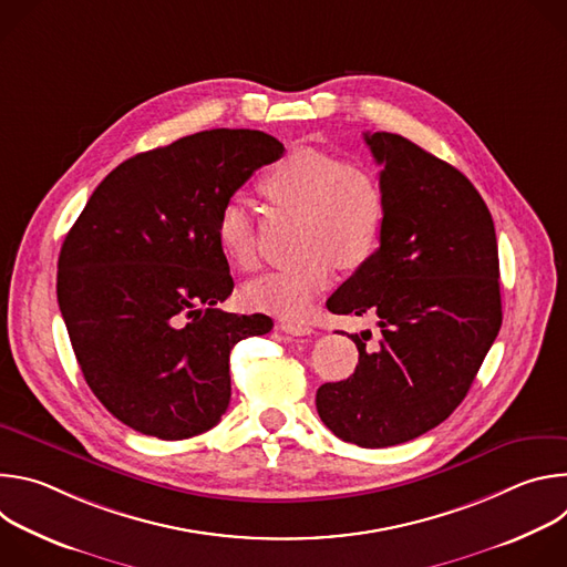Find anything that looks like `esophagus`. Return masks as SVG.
<instances>
[{"mask_svg": "<svg viewBox=\"0 0 567 567\" xmlns=\"http://www.w3.org/2000/svg\"><path fill=\"white\" fill-rule=\"evenodd\" d=\"M280 330L287 334H293V337H309L313 332L309 326H305V322H298V320H280Z\"/></svg>", "mask_w": 567, "mask_h": 567, "instance_id": "34e87169", "label": "esophagus"}]
</instances>
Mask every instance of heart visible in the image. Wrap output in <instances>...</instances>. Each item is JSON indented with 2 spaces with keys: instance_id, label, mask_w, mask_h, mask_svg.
<instances>
[{
  "instance_id": "b5f03b06",
  "label": "heart",
  "mask_w": 567,
  "mask_h": 567,
  "mask_svg": "<svg viewBox=\"0 0 567 567\" xmlns=\"http://www.w3.org/2000/svg\"><path fill=\"white\" fill-rule=\"evenodd\" d=\"M260 193L278 208L298 215L293 260L265 274L245 289L260 311L302 316L326 289L337 267L352 271L377 251L385 226V190L372 168L341 161L318 147H293L260 177ZM221 254L239 271L260 265L256 226L237 199L221 206L217 228Z\"/></svg>"
}]
</instances>
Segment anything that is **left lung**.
<instances>
[{"instance_id": "obj_1", "label": "left lung", "mask_w": 567, "mask_h": 567, "mask_svg": "<svg viewBox=\"0 0 567 567\" xmlns=\"http://www.w3.org/2000/svg\"><path fill=\"white\" fill-rule=\"evenodd\" d=\"M385 190L379 249L328 300L332 313L377 316L348 334L359 365L322 383L316 411L363 449L403 444L442 424L466 396L503 326L494 219L446 161L390 132L363 134Z\"/></svg>"}]
</instances>
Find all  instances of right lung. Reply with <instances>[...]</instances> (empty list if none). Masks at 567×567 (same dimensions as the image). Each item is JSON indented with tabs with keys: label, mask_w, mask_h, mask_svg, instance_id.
<instances>
[{
	"label": "right lung",
	"mask_w": 567,
	"mask_h": 567,
	"mask_svg": "<svg viewBox=\"0 0 567 567\" xmlns=\"http://www.w3.org/2000/svg\"><path fill=\"white\" fill-rule=\"evenodd\" d=\"M285 145L260 130H206L141 152L90 197L58 258V305L92 392L158 440L213 429L228 409L235 343L265 313L215 309L233 291L219 210Z\"/></svg>",
	"instance_id": "obj_1"
}]
</instances>
